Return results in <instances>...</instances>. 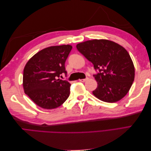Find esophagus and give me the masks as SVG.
<instances>
[{"label":"esophagus","instance_id":"obj_1","mask_svg":"<svg viewBox=\"0 0 151 151\" xmlns=\"http://www.w3.org/2000/svg\"><path fill=\"white\" fill-rule=\"evenodd\" d=\"M89 79V78L88 77H86V79H79V81H81V82H86V81H87Z\"/></svg>","mask_w":151,"mask_h":151}]
</instances>
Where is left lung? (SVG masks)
<instances>
[{
    "label": "left lung",
    "mask_w": 151,
    "mask_h": 151,
    "mask_svg": "<svg viewBox=\"0 0 151 151\" xmlns=\"http://www.w3.org/2000/svg\"><path fill=\"white\" fill-rule=\"evenodd\" d=\"M77 49L93 63L98 87L93 94L103 101L122 99L133 84L135 68L129 53L123 47L107 40H93L77 45Z\"/></svg>",
    "instance_id": "1"
}]
</instances>
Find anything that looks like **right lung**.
<instances>
[{"instance_id": "right-lung-1", "label": "right lung", "mask_w": 151, "mask_h": 151, "mask_svg": "<svg viewBox=\"0 0 151 151\" xmlns=\"http://www.w3.org/2000/svg\"><path fill=\"white\" fill-rule=\"evenodd\" d=\"M72 47L69 45L44 48L31 58L23 72L24 93L38 106L54 109L70 95V84L58 79L66 75L65 63Z\"/></svg>"}]
</instances>
